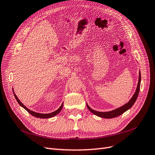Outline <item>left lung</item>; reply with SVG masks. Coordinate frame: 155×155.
<instances>
[{
  "label": "left lung",
  "mask_w": 155,
  "mask_h": 155,
  "mask_svg": "<svg viewBox=\"0 0 155 155\" xmlns=\"http://www.w3.org/2000/svg\"><path fill=\"white\" fill-rule=\"evenodd\" d=\"M140 82H141V75H140V71H139V81H138V84H137V88L135 90V92L133 96L131 97V98L130 100V101L128 103H127L126 104H124V105L120 107L117 108H116V109H114L111 111L98 112V111H96V110L92 109V108H91L86 103V105H87L88 109L90 110L91 112L94 114V115L98 116V117H103V118L111 119V118H114V117H116L117 116H119L120 115H121V114H123L126 111L129 110L130 108H131V107H132L134 105V104H135V102L136 101L137 97H138V95L139 93Z\"/></svg>",
  "instance_id": "left-lung-1"
}]
</instances>
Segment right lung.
Returning a JSON list of instances; mask_svg holds the SVG:
<instances>
[{"label": "right lung", "mask_w": 155, "mask_h": 155, "mask_svg": "<svg viewBox=\"0 0 155 155\" xmlns=\"http://www.w3.org/2000/svg\"><path fill=\"white\" fill-rule=\"evenodd\" d=\"M13 94H14V96L15 97V98L16 100V101H18V103L19 104V105L22 107L23 108H24L25 110H26L28 113H29L30 114H31L32 116L36 117H38V118H41V119H48V118H50V117H52L55 116H56L57 114H58L61 110H62V107H63V103L61 104V107L58 108V109L56 110L55 111L53 112H51V113H49V114H41V113H38V112H34L32 110H31L30 109H28V108H27L24 104H22V103L20 101V100L18 98V97H17V96L15 94V92H14V90L13 89Z\"/></svg>", "instance_id": "right-lung-1"}]
</instances>
